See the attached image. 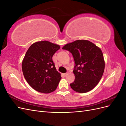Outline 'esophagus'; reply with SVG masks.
I'll return each instance as SVG.
<instances>
[{
	"instance_id": "34e87169",
	"label": "esophagus",
	"mask_w": 126,
	"mask_h": 126,
	"mask_svg": "<svg viewBox=\"0 0 126 126\" xmlns=\"http://www.w3.org/2000/svg\"><path fill=\"white\" fill-rule=\"evenodd\" d=\"M67 75H68V73H64V74H63V76H64V77H65V76H66Z\"/></svg>"
}]
</instances>
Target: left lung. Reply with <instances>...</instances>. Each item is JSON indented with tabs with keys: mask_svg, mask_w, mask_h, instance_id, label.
I'll return each mask as SVG.
<instances>
[{
	"mask_svg": "<svg viewBox=\"0 0 126 126\" xmlns=\"http://www.w3.org/2000/svg\"><path fill=\"white\" fill-rule=\"evenodd\" d=\"M63 49L71 52L75 60V80L71 88L79 93L94 89L101 79L105 69V61L101 49L90 41L77 40L67 44Z\"/></svg>",
	"mask_w": 126,
	"mask_h": 126,
	"instance_id": "1",
	"label": "left lung"
}]
</instances>
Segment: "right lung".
<instances>
[{"instance_id": "right-lung-1", "label": "right lung", "mask_w": 126, "mask_h": 126, "mask_svg": "<svg viewBox=\"0 0 126 126\" xmlns=\"http://www.w3.org/2000/svg\"><path fill=\"white\" fill-rule=\"evenodd\" d=\"M48 41L33 43L27 51L22 62V70L28 84L38 92L48 94L55 91L60 80L52 56L60 49Z\"/></svg>"}]
</instances>
